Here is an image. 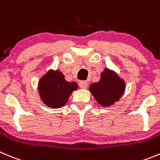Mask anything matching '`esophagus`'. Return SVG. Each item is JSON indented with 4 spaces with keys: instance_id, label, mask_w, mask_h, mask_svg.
Masks as SVG:
<instances>
[{
    "instance_id": "34e87169",
    "label": "esophagus",
    "mask_w": 160,
    "mask_h": 160,
    "mask_svg": "<svg viewBox=\"0 0 160 160\" xmlns=\"http://www.w3.org/2000/svg\"><path fill=\"white\" fill-rule=\"evenodd\" d=\"M79 85H80V87L81 88H88V83L86 81H83V80H81V81H80V83H79Z\"/></svg>"
}]
</instances>
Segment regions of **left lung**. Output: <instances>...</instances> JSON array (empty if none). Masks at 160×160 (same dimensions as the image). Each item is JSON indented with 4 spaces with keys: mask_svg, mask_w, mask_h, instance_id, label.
Returning <instances> with one entry per match:
<instances>
[{
    "mask_svg": "<svg viewBox=\"0 0 160 160\" xmlns=\"http://www.w3.org/2000/svg\"><path fill=\"white\" fill-rule=\"evenodd\" d=\"M100 80L90 85L89 90L97 102L103 107L114 104L122 97L125 83L114 72L105 68L101 73Z\"/></svg>",
    "mask_w": 160,
    "mask_h": 160,
    "instance_id": "8db88e82",
    "label": "left lung"
}]
</instances>
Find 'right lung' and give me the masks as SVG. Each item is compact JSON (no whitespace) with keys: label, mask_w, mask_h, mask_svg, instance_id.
I'll return each mask as SVG.
<instances>
[{"label":"right lung","mask_w":160,"mask_h":160,"mask_svg":"<svg viewBox=\"0 0 160 160\" xmlns=\"http://www.w3.org/2000/svg\"><path fill=\"white\" fill-rule=\"evenodd\" d=\"M78 85L76 82H68L58 70H50L38 82V92L42 101L52 108H61L67 102Z\"/></svg>","instance_id":"1"}]
</instances>
